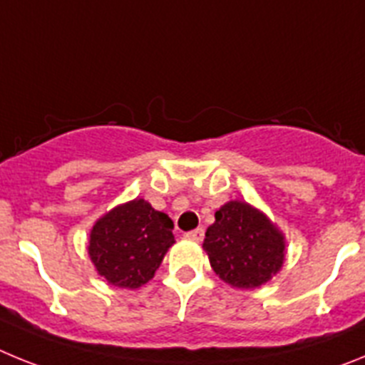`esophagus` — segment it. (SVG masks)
I'll return each mask as SVG.
<instances>
[{
    "mask_svg": "<svg viewBox=\"0 0 365 365\" xmlns=\"http://www.w3.org/2000/svg\"><path fill=\"white\" fill-rule=\"evenodd\" d=\"M186 237H188V240H193V241H202V237H205V228L199 227L192 232H186Z\"/></svg>",
    "mask_w": 365,
    "mask_h": 365,
    "instance_id": "1",
    "label": "esophagus"
}]
</instances>
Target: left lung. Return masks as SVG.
I'll return each instance as SVG.
<instances>
[{
  "label": "left lung",
  "mask_w": 365,
  "mask_h": 365,
  "mask_svg": "<svg viewBox=\"0 0 365 365\" xmlns=\"http://www.w3.org/2000/svg\"><path fill=\"white\" fill-rule=\"evenodd\" d=\"M202 248L214 272L237 289H256L278 272L285 259V237L263 212L230 201L215 212Z\"/></svg>",
  "instance_id": "1"
}]
</instances>
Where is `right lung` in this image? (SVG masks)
<instances>
[{
  "mask_svg": "<svg viewBox=\"0 0 365 365\" xmlns=\"http://www.w3.org/2000/svg\"><path fill=\"white\" fill-rule=\"evenodd\" d=\"M173 221L144 199H133L100 217L89 235V257L108 283L138 289L150 282L175 243Z\"/></svg>",
  "mask_w": 365,
  "mask_h": 365,
  "instance_id": "obj_1",
  "label": "right lung"
}]
</instances>
